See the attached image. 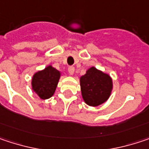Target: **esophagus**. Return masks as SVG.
<instances>
[{"label":"esophagus","instance_id":"obj_1","mask_svg":"<svg viewBox=\"0 0 149 149\" xmlns=\"http://www.w3.org/2000/svg\"><path fill=\"white\" fill-rule=\"evenodd\" d=\"M75 72V68L73 66H69L68 67V72L70 75H73Z\"/></svg>","mask_w":149,"mask_h":149}]
</instances>
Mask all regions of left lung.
<instances>
[{
	"mask_svg": "<svg viewBox=\"0 0 149 149\" xmlns=\"http://www.w3.org/2000/svg\"><path fill=\"white\" fill-rule=\"evenodd\" d=\"M80 86L85 103L97 107L109 98L113 89V80L108 74L92 66L80 77Z\"/></svg>",
	"mask_w": 149,
	"mask_h": 149,
	"instance_id": "left-lung-1",
	"label": "left lung"
}]
</instances>
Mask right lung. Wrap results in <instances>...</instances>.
I'll return each instance as SVG.
<instances>
[{"instance_id": "obj_1", "label": "right lung", "mask_w": 149, "mask_h": 149, "mask_svg": "<svg viewBox=\"0 0 149 149\" xmlns=\"http://www.w3.org/2000/svg\"><path fill=\"white\" fill-rule=\"evenodd\" d=\"M60 77V71L52 65H47L45 69L38 71L33 75L31 80L32 89L41 99H48L54 94Z\"/></svg>"}]
</instances>
